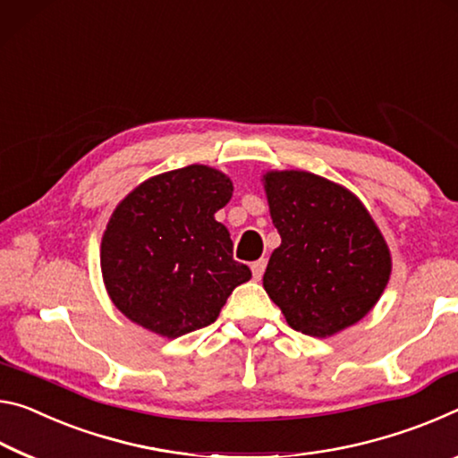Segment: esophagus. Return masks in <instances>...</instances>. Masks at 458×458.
Returning a JSON list of instances; mask_svg holds the SVG:
<instances>
[{"label": "esophagus", "mask_w": 458, "mask_h": 458, "mask_svg": "<svg viewBox=\"0 0 458 458\" xmlns=\"http://www.w3.org/2000/svg\"><path fill=\"white\" fill-rule=\"evenodd\" d=\"M266 266H267V261H266V259H258V261H253V264H251V274H253V278H256V280H261V276H264V272H266Z\"/></svg>", "instance_id": "1"}]
</instances>
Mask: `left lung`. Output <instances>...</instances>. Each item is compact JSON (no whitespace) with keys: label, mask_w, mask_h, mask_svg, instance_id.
Instances as JSON below:
<instances>
[{"label":"left lung","mask_w":458,"mask_h":458,"mask_svg":"<svg viewBox=\"0 0 458 458\" xmlns=\"http://www.w3.org/2000/svg\"><path fill=\"white\" fill-rule=\"evenodd\" d=\"M266 192L282 243L264 288L298 333L331 336L369 312L392 272L389 250L355 194L310 172H269Z\"/></svg>","instance_id":"8db88e82"}]
</instances>
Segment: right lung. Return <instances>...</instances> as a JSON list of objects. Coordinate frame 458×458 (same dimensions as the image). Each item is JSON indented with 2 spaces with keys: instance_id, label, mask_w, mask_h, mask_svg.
Here are the masks:
<instances>
[{
  "instance_id": "obj_1",
  "label": "right lung",
  "mask_w": 458,
  "mask_h": 458,
  "mask_svg": "<svg viewBox=\"0 0 458 458\" xmlns=\"http://www.w3.org/2000/svg\"><path fill=\"white\" fill-rule=\"evenodd\" d=\"M233 192L208 166L141 182L115 208L101 243V269L127 318L168 339L213 325L235 286L251 278L215 213Z\"/></svg>"
}]
</instances>
